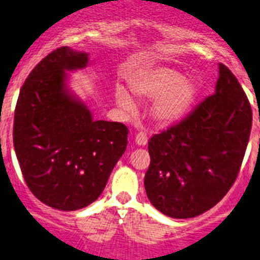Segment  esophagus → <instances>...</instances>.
<instances>
[{
  "label": "esophagus",
  "mask_w": 260,
  "mask_h": 260,
  "mask_svg": "<svg viewBox=\"0 0 260 260\" xmlns=\"http://www.w3.org/2000/svg\"><path fill=\"white\" fill-rule=\"evenodd\" d=\"M147 142H148V137H147L146 133H138L135 135V143L138 146H146Z\"/></svg>",
  "instance_id": "obj_1"
}]
</instances>
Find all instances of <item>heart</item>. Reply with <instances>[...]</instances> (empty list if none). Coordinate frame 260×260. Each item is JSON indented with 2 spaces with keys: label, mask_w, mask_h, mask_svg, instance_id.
<instances>
[{
  "label": "heart",
  "mask_w": 260,
  "mask_h": 260,
  "mask_svg": "<svg viewBox=\"0 0 260 260\" xmlns=\"http://www.w3.org/2000/svg\"><path fill=\"white\" fill-rule=\"evenodd\" d=\"M130 86L139 98L154 99L151 117L159 126L173 125L182 120L189 112L199 91L193 80L166 67L140 71L132 77ZM114 98L123 111L128 113L135 111L134 102L125 89L117 87Z\"/></svg>",
  "instance_id": "1"
}]
</instances>
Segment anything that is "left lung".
Here are the masks:
<instances>
[{
  "label": "left lung",
  "instance_id": "left-lung-1",
  "mask_svg": "<svg viewBox=\"0 0 260 260\" xmlns=\"http://www.w3.org/2000/svg\"><path fill=\"white\" fill-rule=\"evenodd\" d=\"M251 121V106L239 80L219 64L215 92L184 120L149 139L144 187L151 204L177 219L215 206L239 175Z\"/></svg>",
  "mask_w": 260,
  "mask_h": 260
}]
</instances>
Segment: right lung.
<instances>
[{"instance_id": "add662e5", "label": "right lung", "mask_w": 260, "mask_h": 260, "mask_svg": "<svg viewBox=\"0 0 260 260\" xmlns=\"http://www.w3.org/2000/svg\"><path fill=\"white\" fill-rule=\"evenodd\" d=\"M89 54L68 46L45 56L19 92L14 148L28 188L41 202L63 211L82 209L101 196L128 130L121 122L94 121L71 96L66 71L87 66Z\"/></svg>"}]
</instances>
